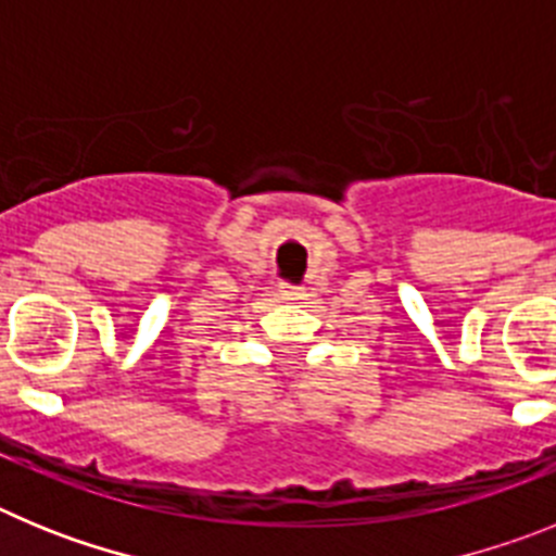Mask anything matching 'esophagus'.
Wrapping results in <instances>:
<instances>
[{"label":"esophagus","mask_w":556,"mask_h":556,"mask_svg":"<svg viewBox=\"0 0 556 556\" xmlns=\"http://www.w3.org/2000/svg\"><path fill=\"white\" fill-rule=\"evenodd\" d=\"M278 298L283 303H301L306 298V289L303 287H278Z\"/></svg>","instance_id":"34e87169"}]
</instances>
